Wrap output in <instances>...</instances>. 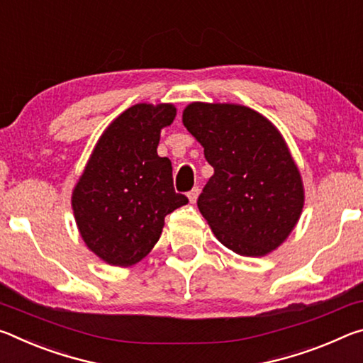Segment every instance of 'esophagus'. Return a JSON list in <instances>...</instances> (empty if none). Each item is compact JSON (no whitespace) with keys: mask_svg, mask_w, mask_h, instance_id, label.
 <instances>
[{"mask_svg":"<svg viewBox=\"0 0 363 363\" xmlns=\"http://www.w3.org/2000/svg\"><path fill=\"white\" fill-rule=\"evenodd\" d=\"M198 196H199V188H193L191 191L188 193V199H189V203L194 204L196 201H198Z\"/></svg>","mask_w":363,"mask_h":363,"instance_id":"obj_1","label":"esophagus"}]
</instances>
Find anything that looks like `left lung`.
<instances>
[{
    "label": "left lung",
    "mask_w": 363,
    "mask_h": 363,
    "mask_svg": "<svg viewBox=\"0 0 363 363\" xmlns=\"http://www.w3.org/2000/svg\"><path fill=\"white\" fill-rule=\"evenodd\" d=\"M183 125L204 147L213 175L198 207L231 251L262 257L283 245L304 207V185L283 135L257 111L191 103Z\"/></svg>",
    "instance_id": "1"
}]
</instances>
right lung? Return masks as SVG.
<instances>
[{
    "instance_id": "1",
    "label": "right lung",
    "mask_w": 363,
    "mask_h": 363,
    "mask_svg": "<svg viewBox=\"0 0 363 363\" xmlns=\"http://www.w3.org/2000/svg\"><path fill=\"white\" fill-rule=\"evenodd\" d=\"M174 104H135L104 130L72 191L82 240L106 264L130 267L151 252L164 218L188 198L175 193L172 162L157 156Z\"/></svg>"
}]
</instances>
